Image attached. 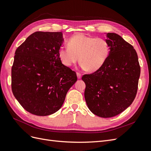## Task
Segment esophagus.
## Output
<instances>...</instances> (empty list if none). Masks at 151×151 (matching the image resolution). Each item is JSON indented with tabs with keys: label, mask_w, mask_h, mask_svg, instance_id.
<instances>
[{
	"label": "esophagus",
	"mask_w": 151,
	"mask_h": 151,
	"mask_svg": "<svg viewBox=\"0 0 151 151\" xmlns=\"http://www.w3.org/2000/svg\"><path fill=\"white\" fill-rule=\"evenodd\" d=\"M76 75H77V77H78V79L81 78V74L79 72H76Z\"/></svg>",
	"instance_id": "esophagus-1"
}]
</instances>
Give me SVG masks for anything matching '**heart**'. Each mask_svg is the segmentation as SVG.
<instances>
[{
    "mask_svg": "<svg viewBox=\"0 0 151 151\" xmlns=\"http://www.w3.org/2000/svg\"><path fill=\"white\" fill-rule=\"evenodd\" d=\"M109 55V46L105 39L77 34L68 41V46L61 47L58 55L63 65L70 67L78 61L81 67L95 72L102 67Z\"/></svg>",
    "mask_w": 151,
    "mask_h": 151,
    "instance_id": "obj_1",
    "label": "heart"
}]
</instances>
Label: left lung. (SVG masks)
<instances>
[{
  "label": "left lung",
  "instance_id": "8db88e82",
  "mask_svg": "<svg viewBox=\"0 0 151 151\" xmlns=\"http://www.w3.org/2000/svg\"><path fill=\"white\" fill-rule=\"evenodd\" d=\"M109 55L100 69L81 79L85 99L93 114L109 118L132 104L138 88L140 68L134 47L117 34L106 33Z\"/></svg>",
  "mask_w": 151,
  "mask_h": 151
}]
</instances>
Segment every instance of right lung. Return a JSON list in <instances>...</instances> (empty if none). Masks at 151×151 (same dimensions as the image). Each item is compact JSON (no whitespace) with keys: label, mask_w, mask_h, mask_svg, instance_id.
Wrapping results in <instances>:
<instances>
[{"label":"right lung","mask_w":151,"mask_h":151,"mask_svg":"<svg viewBox=\"0 0 151 151\" xmlns=\"http://www.w3.org/2000/svg\"><path fill=\"white\" fill-rule=\"evenodd\" d=\"M61 32H34L15 52L12 66V91L29 112L46 116L61 107L68 91L77 81L76 73L65 66L58 51Z\"/></svg>","instance_id":"add662e5"}]
</instances>
